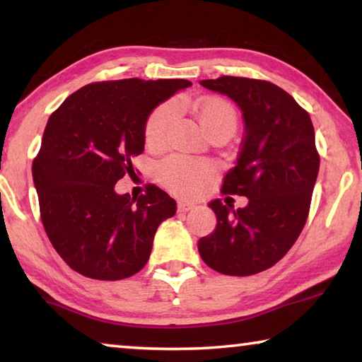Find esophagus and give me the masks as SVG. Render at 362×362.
I'll use <instances>...</instances> for the list:
<instances>
[{
	"label": "esophagus",
	"instance_id": "1",
	"mask_svg": "<svg viewBox=\"0 0 362 362\" xmlns=\"http://www.w3.org/2000/svg\"><path fill=\"white\" fill-rule=\"evenodd\" d=\"M196 204L194 203H188V201H180L179 203V212H188L194 209Z\"/></svg>",
	"mask_w": 362,
	"mask_h": 362
}]
</instances>
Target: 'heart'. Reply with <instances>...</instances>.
<instances>
[{
	"mask_svg": "<svg viewBox=\"0 0 362 362\" xmlns=\"http://www.w3.org/2000/svg\"><path fill=\"white\" fill-rule=\"evenodd\" d=\"M196 115L201 126L209 132L216 127H236V112L228 102L211 97L196 103ZM175 116L173 102L156 107L145 124V142L151 148L163 146L168 131ZM216 173V164L209 159H189L185 156H169L159 163L158 177L169 189L180 194L196 193L203 183Z\"/></svg>",
	"mask_w": 362,
	"mask_h": 362,
	"instance_id": "obj_1",
	"label": "heart"
}]
</instances>
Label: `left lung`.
<instances>
[{
  "label": "left lung",
  "instance_id": "obj_1",
  "mask_svg": "<svg viewBox=\"0 0 362 362\" xmlns=\"http://www.w3.org/2000/svg\"><path fill=\"white\" fill-rule=\"evenodd\" d=\"M199 84L228 95L241 108V150L222 192L246 196L249 203L235 209L211 201L217 226L198 241V250L216 272L250 276L283 259L303 230L320 170L313 122L273 83L220 76Z\"/></svg>",
  "mask_w": 362,
  "mask_h": 362
}]
</instances>
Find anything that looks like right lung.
<instances>
[{
  "label": "right lung",
  "instance_id": "obj_1",
  "mask_svg": "<svg viewBox=\"0 0 362 362\" xmlns=\"http://www.w3.org/2000/svg\"><path fill=\"white\" fill-rule=\"evenodd\" d=\"M189 86L139 78L93 83L49 116L32 168L41 220L54 249L83 276L124 279L148 262L175 201L156 185L139 198L118 194L115 185L134 173L131 159L144 151L150 113Z\"/></svg>",
  "mask_w": 362,
  "mask_h": 362
}]
</instances>
